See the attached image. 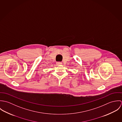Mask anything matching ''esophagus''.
Returning <instances> with one entry per match:
<instances>
[{
    "label": "esophagus",
    "instance_id": "esophagus-1",
    "mask_svg": "<svg viewBox=\"0 0 122 122\" xmlns=\"http://www.w3.org/2000/svg\"><path fill=\"white\" fill-rule=\"evenodd\" d=\"M61 64H62V62H56V64L58 65H61Z\"/></svg>",
    "mask_w": 122,
    "mask_h": 122
}]
</instances>
